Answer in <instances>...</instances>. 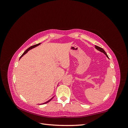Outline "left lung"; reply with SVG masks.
<instances>
[{
  "label": "left lung",
  "mask_w": 128,
  "mask_h": 128,
  "mask_svg": "<svg viewBox=\"0 0 128 128\" xmlns=\"http://www.w3.org/2000/svg\"><path fill=\"white\" fill-rule=\"evenodd\" d=\"M95 48H96V49H97L98 51H100L101 52H102L103 53H104V54H105L106 56L107 57V58H108V56H107V53H106V52L104 51V50L103 49V48H100V47H99V46H96V45H95Z\"/></svg>",
  "instance_id": "8db88e82"
}]
</instances>
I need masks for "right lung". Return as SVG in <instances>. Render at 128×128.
<instances>
[{
    "label": "right lung",
    "instance_id": "1",
    "mask_svg": "<svg viewBox=\"0 0 128 128\" xmlns=\"http://www.w3.org/2000/svg\"><path fill=\"white\" fill-rule=\"evenodd\" d=\"M40 43H39V44H36V45H33V46H30V48H29L28 49H26V51H24V52L22 54V55L20 56V59H21V57H22L23 56H24L25 54H26L27 52H28L30 50H31V49H32V48H35V47H36V46H38V45H40ZM53 98H52L51 99H50L49 100H48V102H44V103H43V104H46V103H48V102H50V101H51V100L53 99Z\"/></svg>",
    "mask_w": 128,
    "mask_h": 128
}]
</instances>
